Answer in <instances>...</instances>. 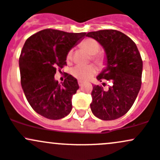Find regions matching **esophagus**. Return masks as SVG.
<instances>
[{
    "mask_svg": "<svg viewBox=\"0 0 160 160\" xmlns=\"http://www.w3.org/2000/svg\"><path fill=\"white\" fill-rule=\"evenodd\" d=\"M78 85H79L80 87H81V86H82V85H83V82H82V81H78Z\"/></svg>",
    "mask_w": 160,
    "mask_h": 160,
    "instance_id": "esophagus-1",
    "label": "esophagus"
}]
</instances>
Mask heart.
<instances>
[{"instance_id":"obj_1","label":"heart","mask_w":160,"mask_h":160,"mask_svg":"<svg viewBox=\"0 0 160 160\" xmlns=\"http://www.w3.org/2000/svg\"><path fill=\"white\" fill-rule=\"evenodd\" d=\"M81 46L92 56V59L98 64H103L104 62V56L101 54H98L100 50V45L94 39H85L81 43ZM72 57V50H69L66 55V60L69 62ZM71 74L72 76L80 81H86L92 77L96 73L97 70L94 66H81L77 65L71 69Z\"/></svg>"}]
</instances>
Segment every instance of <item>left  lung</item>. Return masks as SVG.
<instances>
[{
  "label": "left lung",
  "instance_id": "left-lung-1",
  "mask_svg": "<svg viewBox=\"0 0 160 160\" xmlns=\"http://www.w3.org/2000/svg\"><path fill=\"white\" fill-rule=\"evenodd\" d=\"M104 48L106 67L97 76L111 85L104 89L94 85L91 109L95 117L104 121L118 119L130 109L140 87L142 61L135 42L123 32L104 30L88 32Z\"/></svg>",
  "mask_w": 160,
  "mask_h": 160
}]
</instances>
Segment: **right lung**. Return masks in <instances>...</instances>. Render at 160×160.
I'll use <instances>...</instances> for the list:
<instances>
[{
	"instance_id": "right-lung-1",
	"label": "right lung",
	"mask_w": 160,
	"mask_h": 160,
	"mask_svg": "<svg viewBox=\"0 0 160 160\" xmlns=\"http://www.w3.org/2000/svg\"><path fill=\"white\" fill-rule=\"evenodd\" d=\"M85 35L46 29L26 40L19 59L21 86L32 109L44 118L59 120L71 112L72 98L79 88L77 79L66 74L59 84L54 76L66 65L68 51Z\"/></svg>"
}]
</instances>
